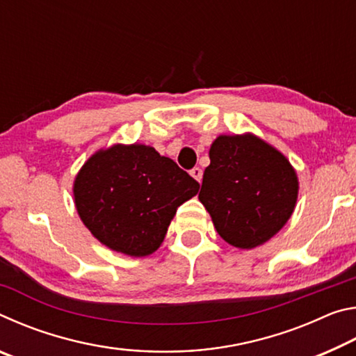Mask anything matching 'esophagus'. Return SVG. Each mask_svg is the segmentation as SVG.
<instances>
[{"instance_id":"esophagus-1","label":"esophagus","mask_w":356,"mask_h":356,"mask_svg":"<svg viewBox=\"0 0 356 356\" xmlns=\"http://www.w3.org/2000/svg\"><path fill=\"white\" fill-rule=\"evenodd\" d=\"M190 174H191L193 179H196L197 182L201 184V180H202V170H201V168H193V170L190 171Z\"/></svg>"}]
</instances>
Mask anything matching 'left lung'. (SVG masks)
Masks as SVG:
<instances>
[{
    "label": "left lung",
    "mask_w": 356,
    "mask_h": 356,
    "mask_svg": "<svg viewBox=\"0 0 356 356\" xmlns=\"http://www.w3.org/2000/svg\"><path fill=\"white\" fill-rule=\"evenodd\" d=\"M209 156L200 201L216 232L238 250L268 242L297 204L300 186L291 161L252 134L216 136Z\"/></svg>",
    "instance_id": "1"
}]
</instances>
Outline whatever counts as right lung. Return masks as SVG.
<instances>
[{
    "label": "right lung",
    "mask_w": 356,
    "mask_h": 356,
    "mask_svg": "<svg viewBox=\"0 0 356 356\" xmlns=\"http://www.w3.org/2000/svg\"><path fill=\"white\" fill-rule=\"evenodd\" d=\"M200 184L146 144H113L84 161L74 180L83 225L102 245L144 257L163 243L177 207Z\"/></svg>",
    "instance_id": "right-lung-1"
}]
</instances>
